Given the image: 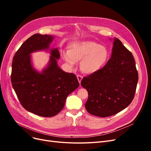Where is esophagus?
Segmentation results:
<instances>
[{
    "instance_id": "esophagus-1",
    "label": "esophagus",
    "mask_w": 151,
    "mask_h": 151,
    "mask_svg": "<svg viewBox=\"0 0 151 151\" xmlns=\"http://www.w3.org/2000/svg\"><path fill=\"white\" fill-rule=\"evenodd\" d=\"M77 79H78V81H79V83L81 84V82L82 79H83V76H81V75H77Z\"/></svg>"
}]
</instances>
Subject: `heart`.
Listing matches in <instances>:
<instances>
[{
	"label": "heart",
	"mask_w": 151,
	"mask_h": 151,
	"mask_svg": "<svg viewBox=\"0 0 151 151\" xmlns=\"http://www.w3.org/2000/svg\"><path fill=\"white\" fill-rule=\"evenodd\" d=\"M63 59L71 66L79 62L81 70L91 74L99 70L106 63L108 53L106 48L90 41L75 42L68 45L67 53L63 52Z\"/></svg>",
	"instance_id": "b5f03b06"
}]
</instances>
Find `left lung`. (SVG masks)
<instances>
[{
	"mask_svg": "<svg viewBox=\"0 0 151 151\" xmlns=\"http://www.w3.org/2000/svg\"><path fill=\"white\" fill-rule=\"evenodd\" d=\"M138 79L132 53L120 40L115 38L111 57L106 64L81 81V86L88 92L86 110L100 117L121 111L133 100Z\"/></svg>",
	"mask_w": 151,
	"mask_h": 151,
	"instance_id": "obj_1",
	"label": "left lung"
}]
</instances>
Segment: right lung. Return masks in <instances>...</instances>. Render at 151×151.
Instances as JSON below:
<instances>
[{
    "label": "right lung",
    "instance_id": "obj_1",
    "mask_svg": "<svg viewBox=\"0 0 151 151\" xmlns=\"http://www.w3.org/2000/svg\"><path fill=\"white\" fill-rule=\"evenodd\" d=\"M53 36L35 34L22 44L12 59L11 83L24 109L43 117L55 116L63 109L67 97L79 86L74 74L57 65V48L51 50L48 66L38 72L32 67L30 53L48 50Z\"/></svg>",
    "mask_w": 151,
    "mask_h": 151
}]
</instances>
